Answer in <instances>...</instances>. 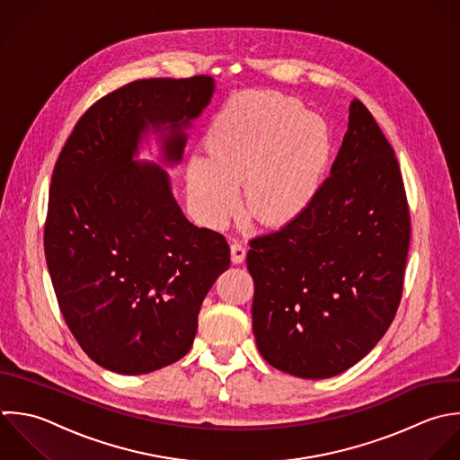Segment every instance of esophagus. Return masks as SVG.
Instances as JSON below:
<instances>
[{
	"instance_id": "34e87169",
	"label": "esophagus",
	"mask_w": 460,
	"mask_h": 460,
	"mask_svg": "<svg viewBox=\"0 0 460 460\" xmlns=\"http://www.w3.org/2000/svg\"><path fill=\"white\" fill-rule=\"evenodd\" d=\"M245 254H247L245 245H243L240 240L234 238V240L231 242V260H233V263H234V265L242 263V261L245 260Z\"/></svg>"
}]
</instances>
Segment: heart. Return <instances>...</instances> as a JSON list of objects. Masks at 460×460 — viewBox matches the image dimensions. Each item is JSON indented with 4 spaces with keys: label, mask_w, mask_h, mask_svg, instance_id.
I'll use <instances>...</instances> for the list:
<instances>
[{
    "label": "heart",
    "mask_w": 460,
    "mask_h": 460,
    "mask_svg": "<svg viewBox=\"0 0 460 460\" xmlns=\"http://www.w3.org/2000/svg\"><path fill=\"white\" fill-rule=\"evenodd\" d=\"M328 123L292 96L256 91L233 100L206 134L208 155L188 163V193L202 222L218 227L240 206L261 224L301 215L317 195L332 155Z\"/></svg>",
    "instance_id": "b5f03b06"
}]
</instances>
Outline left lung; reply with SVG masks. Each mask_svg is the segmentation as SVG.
<instances>
[{"mask_svg": "<svg viewBox=\"0 0 460 460\" xmlns=\"http://www.w3.org/2000/svg\"><path fill=\"white\" fill-rule=\"evenodd\" d=\"M249 245L252 330L272 367L332 378L385 335L403 296L411 213L394 150L358 98L314 200Z\"/></svg>", "mask_w": 460, "mask_h": 460, "instance_id": "8db88e82", "label": "left lung"}]
</instances>
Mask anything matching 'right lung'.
<instances>
[{
    "label": "right lung",
    "instance_id": "1",
    "mask_svg": "<svg viewBox=\"0 0 460 460\" xmlns=\"http://www.w3.org/2000/svg\"><path fill=\"white\" fill-rule=\"evenodd\" d=\"M213 87L208 75L128 82L80 116L55 163L48 270L69 332L109 371L145 375L182 358L206 294L229 269L226 238L188 222L166 173L132 159L148 123H170L164 152L179 161V128Z\"/></svg>",
    "mask_w": 460,
    "mask_h": 460
}]
</instances>
